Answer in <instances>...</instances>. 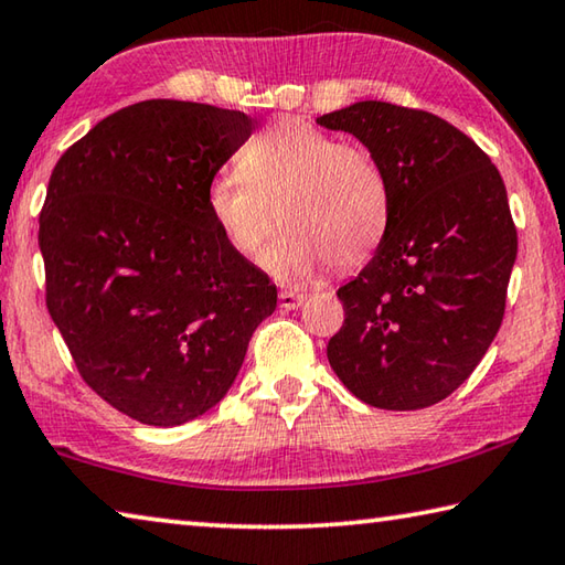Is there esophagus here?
Masks as SVG:
<instances>
[{
  "instance_id": "obj_1",
  "label": "esophagus",
  "mask_w": 565,
  "mask_h": 565,
  "mask_svg": "<svg viewBox=\"0 0 565 565\" xmlns=\"http://www.w3.org/2000/svg\"><path fill=\"white\" fill-rule=\"evenodd\" d=\"M305 298H308V295H302V292H280V308L282 310L300 308V305L305 302Z\"/></svg>"
}]
</instances>
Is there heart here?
I'll list each match as a JSON object with an SVG mask.
<instances>
[{
    "mask_svg": "<svg viewBox=\"0 0 565 565\" xmlns=\"http://www.w3.org/2000/svg\"><path fill=\"white\" fill-rule=\"evenodd\" d=\"M205 207L237 255H263L265 270L295 282L324 260L352 267L380 245L390 223V185L367 148L340 143L302 118H282L243 148L237 171H217Z\"/></svg>",
    "mask_w": 565,
    "mask_h": 565,
    "instance_id": "1",
    "label": "heart"
}]
</instances>
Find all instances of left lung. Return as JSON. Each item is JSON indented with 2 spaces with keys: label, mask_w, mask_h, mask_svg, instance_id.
Segmentation results:
<instances>
[{
  "label": "left lung",
  "mask_w": 565,
  "mask_h": 565,
  "mask_svg": "<svg viewBox=\"0 0 565 565\" xmlns=\"http://www.w3.org/2000/svg\"><path fill=\"white\" fill-rule=\"evenodd\" d=\"M318 124L358 138L390 185L387 231L338 290L344 324L330 367L372 407H431L501 328L519 250L507 185L469 136L417 108L358 102Z\"/></svg>",
  "instance_id": "1"
}]
</instances>
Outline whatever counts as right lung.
I'll use <instances>...</instances> for the list:
<instances>
[{"label": "right lung", "instance_id": "right-lung-1", "mask_svg": "<svg viewBox=\"0 0 565 565\" xmlns=\"http://www.w3.org/2000/svg\"><path fill=\"white\" fill-rule=\"evenodd\" d=\"M253 128L243 111L151 98L98 121L49 178V315L88 387L136 422L178 427L213 409L275 312L270 277L205 207Z\"/></svg>", "mask_w": 565, "mask_h": 565}]
</instances>
